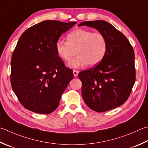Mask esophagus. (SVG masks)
Instances as JSON below:
<instances>
[{
	"mask_svg": "<svg viewBox=\"0 0 148 148\" xmlns=\"http://www.w3.org/2000/svg\"><path fill=\"white\" fill-rule=\"evenodd\" d=\"M78 73H79V71H76V70H74V71H73V74H74V76L75 77L77 76Z\"/></svg>",
	"mask_w": 148,
	"mask_h": 148,
	"instance_id": "obj_1",
	"label": "esophagus"
}]
</instances>
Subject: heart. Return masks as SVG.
<instances>
[{
	"mask_svg": "<svg viewBox=\"0 0 148 148\" xmlns=\"http://www.w3.org/2000/svg\"><path fill=\"white\" fill-rule=\"evenodd\" d=\"M66 38L67 42L58 40L56 51L58 56L65 62H69L76 51L77 56L69 63L72 68H80L88 64L90 66L99 64L108 49L106 37L101 32L77 29L69 33Z\"/></svg>",
	"mask_w": 148,
	"mask_h": 148,
	"instance_id": "1",
	"label": "heart"
}]
</instances>
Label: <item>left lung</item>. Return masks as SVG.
Wrapping results in <instances>:
<instances>
[{
  "instance_id": "1",
  "label": "left lung",
  "mask_w": 148,
  "mask_h": 148,
  "mask_svg": "<svg viewBox=\"0 0 148 148\" xmlns=\"http://www.w3.org/2000/svg\"><path fill=\"white\" fill-rule=\"evenodd\" d=\"M96 29L106 36L108 49L103 60L95 67L78 74L82 83L83 100L97 112L110 110L128 99L135 82V54L127 38L104 20L83 22L79 26Z\"/></svg>"
}]
</instances>
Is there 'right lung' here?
<instances>
[{
  "label": "right lung",
  "mask_w": 148,
  "mask_h": 148,
  "mask_svg": "<svg viewBox=\"0 0 148 148\" xmlns=\"http://www.w3.org/2000/svg\"><path fill=\"white\" fill-rule=\"evenodd\" d=\"M76 22L45 20L22 33L11 60V85L25 108L49 114L56 110L73 78L57 54L56 43Z\"/></svg>",
  "instance_id": "add662e5"
}]
</instances>
